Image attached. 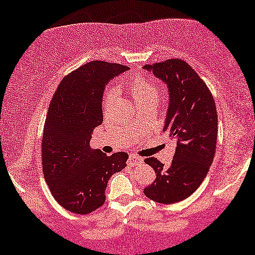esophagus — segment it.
<instances>
[{
    "mask_svg": "<svg viewBox=\"0 0 255 255\" xmlns=\"http://www.w3.org/2000/svg\"><path fill=\"white\" fill-rule=\"evenodd\" d=\"M143 161L142 158L137 157L135 155H130V157H128V164H130L131 166H136L141 164V162Z\"/></svg>",
    "mask_w": 255,
    "mask_h": 255,
    "instance_id": "esophagus-1",
    "label": "esophagus"
}]
</instances>
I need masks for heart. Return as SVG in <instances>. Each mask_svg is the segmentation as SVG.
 Here are the masks:
<instances>
[{"mask_svg":"<svg viewBox=\"0 0 255 255\" xmlns=\"http://www.w3.org/2000/svg\"><path fill=\"white\" fill-rule=\"evenodd\" d=\"M130 89H131V94L133 96V98H134L136 104L145 102V100H149V99L158 98V91L156 89L155 85L145 78H137L135 80H133L131 82ZM113 95H114V91L111 89L107 90L106 97H105L106 105L108 104V102H110V99L113 97Z\"/></svg>","mask_w":255,"mask_h":255,"instance_id":"1","label":"heart"}]
</instances>
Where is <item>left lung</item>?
I'll return each instance as SVG.
<instances>
[{
  "mask_svg": "<svg viewBox=\"0 0 255 255\" xmlns=\"http://www.w3.org/2000/svg\"><path fill=\"white\" fill-rule=\"evenodd\" d=\"M168 89L164 132L176 142L169 167L155 157L145 159L156 173L143 193L152 201L170 204L189 198L206 178L212 164L218 134L216 103L199 74L179 58L144 65Z\"/></svg>",
  "mask_w": 255,
  "mask_h": 255,
  "instance_id": "1",
  "label": "left lung"
}]
</instances>
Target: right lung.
<instances>
[{"label":"right lung","mask_w":255,"mask_h":255,"mask_svg":"<svg viewBox=\"0 0 255 255\" xmlns=\"http://www.w3.org/2000/svg\"><path fill=\"white\" fill-rule=\"evenodd\" d=\"M128 66L93 61L68 74L49 104L41 140L46 183L64 209L87 215L105 202L113 174L127 166V152L107 156L90 147L96 127L103 123L106 85Z\"/></svg>","instance_id":"obj_1"}]
</instances>
